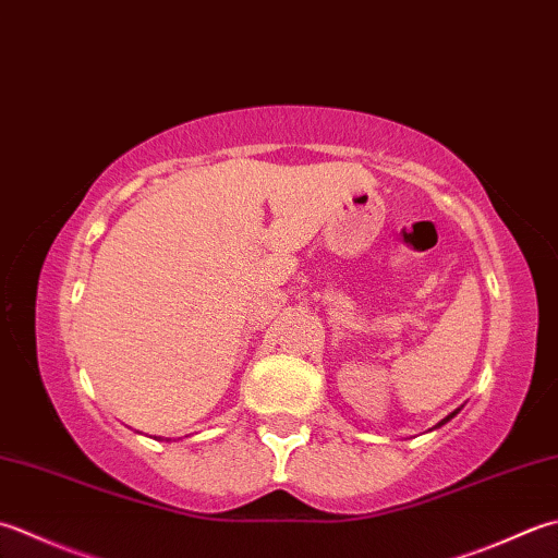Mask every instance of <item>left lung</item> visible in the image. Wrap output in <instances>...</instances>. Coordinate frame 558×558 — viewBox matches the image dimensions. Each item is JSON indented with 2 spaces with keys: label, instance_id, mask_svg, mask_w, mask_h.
Segmentation results:
<instances>
[{
  "label": "left lung",
  "instance_id": "8db88e82",
  "mask_svg": "<svg viewBox=\"0 0 558 558\" xmlns=\"http://www.w3.org/2000/svg\"><path fill=\"white\" fill-rule=\"evenodd\" d=\"M454 413H457V411H454ZM454 413H450V416H447V418H445V421H440V423H438V425H442V423H447V421H450V418H452V416H454Z\"/></svg>",
  "mask_w": 558,
  "mask_h": 558
}]
</instances>
